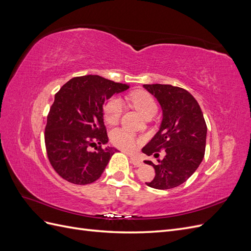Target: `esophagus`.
Segmentation results:
<instances>
[{
	"label": "esophagus",
	"instance_id": "1",
	"mask_svg": "<svg viewBox=\"0 0 251 251\" xmlns=\"http://www.w3.org/2000/svg\"><path fill=\"white\" fill-rule=\"evenodd\" d=\"M130 160H131V163L135 166H137V168H139V166H141L143 164L140 159L137 158V157H135V156H130Z\"/></svg>",
	"mask_w": 251,
	"mask_h": 251
}]
</instances>
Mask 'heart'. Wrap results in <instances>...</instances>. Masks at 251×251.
Returning a JSON list of instances; mask_svg holds the SVG:
<instances>
[{
  "label": "heart",
  "mask_w": 251,
  "mask_h": 251,
  "mask_svg": "<svg viewBox=\"0 0 251 251\" xmlns=\"http://www.w3.org/2000/svg\"><path fill=\"white\" fill-rule=\"evenodd\" d=\"M128 100L133 103L134 107L137 109L142 115L146 117L151 112L157 111V104L151 96L147 91L138 90L133 92ZM124 111V105L120 100L113 97L108 100L104 109V119L110 125L117 124L121 114ZM110 141L114 146L127 151H133L142 143V139L137 137L135 134L128 132L125 128H115L110 133Z\"/></svg>",
  "instance_id": "obj_1"
}]
</instances>
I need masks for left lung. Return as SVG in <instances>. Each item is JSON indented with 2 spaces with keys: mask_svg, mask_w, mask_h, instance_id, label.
Masks as SVG:
<instances>
[{
  "mask_svg": "<svg viewBox=\"0 0 251 251\" xmlns=\"http://www.w3.org/2000/svg\"><path fill=\"white\" fill-rule=\"evenodd\" d=\"M160 103L163 118L160 130L142 153L165 156L155 164L144 160L155 170V177L147 185L157 189H170L181 185L192 176L203 160L206 146L207 126L200 105L186 90L172 85H143Z\"/></svg>",
  "mask_w": 251,
  "mask_h": 251,
  "instance_id": "obj_1",
  "label": "left lung"
}]
</instances>
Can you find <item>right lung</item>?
I'll use <instances>...</instances> for the list:
<instances>
[{
    "mask_svg": "<svg viewBox=\"0 0 251 251\" xmlns=\"http://www.w3.org/2000/svg\"><path fill=\"white\" fill-rule=\"evenodd\" d=\"M127 88L98 75H85L71 78L59 89L45 127L48 160L59 177L86 185L101 176L117 151L115 148H102L108 142L102 105Z\"/></svg>",
    "mask_w": 251,
    "mask_h": 251,
    "instance_id": "1",
    "label": "right lung"
}]
</instances>
